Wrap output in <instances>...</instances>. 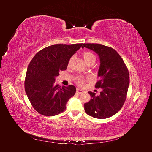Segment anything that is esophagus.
<instances>
[{
  "mask_svg": "<svg viewBox=\"0 0 152 152\" xmlns=\"http://www.w3.org/2000/svg\"><path fill=\"white\" fill-rule=\"evenodd\" d=\"M83 92H84V91L82 90V89H79V88L77 89V93L81 94V93H83Z\"/></svg>",
  "mask_w": 152,
  "mask_h": 152,
  "instance_id": "esophagus-1",
  "label": "esophagus"
}]
</instances>
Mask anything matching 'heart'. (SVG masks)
Segmentation results:
<instances>
[{
    "label": "heart",
    "instance_id": "obj_1",
    "mask_svg": "<svg viewBox=\"0 0 152 152\" xmlns=\"http://www.w3.org/2000/svg\"><path fill=\"white\" fill-rule=\"evenodd\" d=\"M82 56H83L85 61H86L87 63H89L91 61H94L95 59H96V56L95 55L90 51H85L83 53H82ZM72 61V58L70 59V60L68 61V65H70V62ZM86 81V79L84 78H82V77H80L79 79H77V83L79 85L82 86L83 85L84 82Z\"/></svg>",
    "mask_w": 152,
    "mask_h": 152
}]
</instances>
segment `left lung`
<instances>
[{
  "label": "left lung",
  "instance_id": "1",
  "mask_svg": "<svg viewBox=\"0 0 152 152\" xmlns=\"http://www.w3.org/2000/svg\"><path fill=\"white\" fill-rule=\"evenodd\" d=\"M84 47L99 55V80L95 87L103 90L99 96L89 92L91 99L84 104L85 111L96 118L110 117L121 109L126 99L129 85L128 69L120 55L112 48L99 44H84Z\"/></svg>",
  "mask_w": 152,
  "mask_h": 152
}]
</instances>
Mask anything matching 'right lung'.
<instances>
[{
    "label": "right lung",
    "mask_w": 152,
    "mask_h": 152,
    "mask_svg": "<svg viewBox=\"0 0 152 152\" xmlns=\"http://www.w3.org/2000/svg\"><path fill=\"white\" fill-rule=\"evenodd\" d=\"M82 44H54L40 50L27 68L25 89L32 107L44 116H54L64 112L66 104L76 88L55 86V77L65 70L68 61Z\"/></svg>",
    "instance_id": "obj_1"
}]
</instances>
